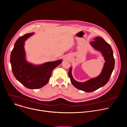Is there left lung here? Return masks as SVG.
<instances>
[{"mask_svg": "<svg viewBox=\"0 0 127 127\" xmlns=\"http://www.w3.org/2000/svg\"><path fill=\"white\" fill-rule=\"evenodd\" d=\"M90 44L96 50L101 52L105 62L101 74L98 77L92 78L85 82L75 81L71 74V67L68 72V76L72 84L76 88L86 93H91L103 86L109 80L115 67V59L111 46L102 38L96 37Z\"/></svg>", "mask_w": 127, "mask_h": 127, "instance_id": "8db88e82", "label": "left lung"}]
</instances>
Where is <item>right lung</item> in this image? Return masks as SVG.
<instances>
[{"label": "right lung", "instance_id": "obj_1", "mask_svg": "<svg viewBox=\"0 0 127 127\" xmlns=\"http://www.w3.org/2000/svg\"><path fill=\"white\" fill-rule=\"evenodd\" d=\"M32 34L27 33L17 39L11 51L10 61L12 73L18 81L28 88L38 89L48 83L53 70L62 61L59 60L38 66L28 63L25 58L24 42Z\"/></svg>", "mask_w": 127, "mask_h": 127}]
</instances>
